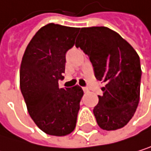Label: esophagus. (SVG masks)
<instances>
[{
  "label": "esophagus",
  "mask_w": 151,
  "mask_h": 151,
  "mask_svg": "<svg viewBox=\"0 0 151 151\" xmlns=\"http://www.w3.org/2000/svg\"><path fill=\"white\" fill-rule=\"evenodd\" d=\"M83 90H84V92H86V93L89 92V88L88 87H83Z\"/></svg>",
  "instance_id": "1"
}]
</instances>
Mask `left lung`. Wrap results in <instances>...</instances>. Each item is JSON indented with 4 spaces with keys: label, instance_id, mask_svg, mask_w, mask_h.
Listing matches in <instances>:
<instances>
[{
    "label": "left lung",
    "instance_id": "obj_1",
    "mask_svg": "<svg viewBox=\"0 0 151 151\" xmlns=\"http://www.w3.org/2000/svg\"><path fill=\"white\" fill-rule=\"evenodd\" d=\"M76 46L88 55L95 78L106 84L93 108L97 124L106 131L121 129L132 118L139 104V55L117 32L106 27L82 28Z\"/></svg>",
    "mask_w": 151,
    "mask_h": 151
}]
</instances>
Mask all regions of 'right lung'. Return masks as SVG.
<instances>
[{"label": "right lung", "mask_w": 151, "mask_h": 151, "mask_svg": "<svg viewBox=\"0 0 151 151\" xmlns=\"http://www.w3.org/2000/svg\"><path fill=\"white\" fill-rule=\"evenodd\" d=\"M80 28L49 23L34 35L20 64L19 86L28 111L48 135L65 136L76 128L84 92L79 86L59 88L65 53L75 45Z\"/></svg>", "instance_id": "right-lung-1"}]
</instances>
